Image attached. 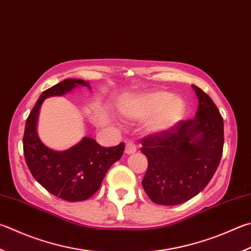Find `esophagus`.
Returning <instances> with one entry per match:
<instances>
[{"label":"esophagus","mask_w":251,"mask_h":251,"mask_svg":"<svg viewBox=\"0 0 251 251\" xmlns=\"http://www.w3.org/2000/svg\"><path fill=\"white\" fill-rule=\"evenodd\" d=\"M136 150H137V146L134 143V141L128 140L126 143V147H125V152L127 154H130V153H134L136 152Z\"/></svg>","instance_id":"34e87169"}]
</instances>
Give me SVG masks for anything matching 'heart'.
Returning a JSON list of instances; mask_svg holds the SVG:
<instances>
[{"instance_id":"1","label":"heart","mask_w":251,"mask_h":251,"mask_svg":"<svg viewBox=\"0 0 251 251\" xmlns=\"http://www.w3.org/2000/svg\"><path fill=\"white\" fill-rule=\"evenodd\" d=\"M123 113L135 121L146 123V129L151 134H162L177 125L185 113V103L167 91H151L137 95L122 108Z\"/></svg>"}]
</instances>
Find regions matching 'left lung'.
I'll use <instances>...</instances> for the list:
<instances>
[{
    "instance_id": "obj_1",
    "label": "left lung",
    "mask_w": 251,
    "mask_h": 251,
    "mask_svg": "<svg viewBox=\"0 0 251 251\" xmlns=\"http://www.w3.org/2000/svg\"><path fill=\"white\" fill-rule=\"evenodd\" d=\"M199 107L192 120L181 121L169 131L141 140L148 168L141 182L153 203L177 205L199 194L220 165L224 122L215 103L193 85Z\"/></svg>"
}]
</instances>
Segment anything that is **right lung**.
<instances>
[{"instance_id":"1","label":"right lung","mask_w":251,"mask_h":251,"mask_svg":"<svg viewBox=\"0 0 251 251\" xmlns=\"http://www.w3.org/2000/svg\"><path fill=\"white\" fill-rule=\"evenodd\" d=\"M78 85L90 88L83 80L66 79L44 91L27 117L23 137L25 160L35 180L48 192L69 202L84 201L92 197L110 167L120 160L125 148L124 143L115 147H102L89 137L65 151H56L42 143L36 126L44 100L63 95Z\"/></svg>"}]
</instances>
